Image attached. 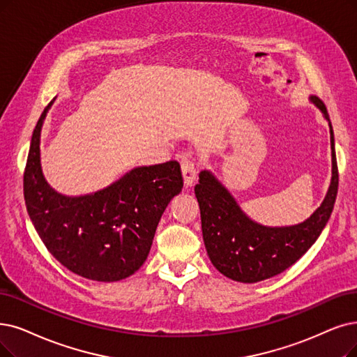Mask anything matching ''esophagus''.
<instances>
[{
    "label": "esophagus",
    "instance_id": "esophagus-1",
    "mask_svg": "<svg viewBox=\"0 0 357 357\" xmlns=\"http://www.w3.org/2000/svg\"><path fill=\"white\" fill-rule=\"evenodd\" d=\"M181 173L184 178V184H186V186H192V183L197 176V167L192 160H184L181 162Z\"/></svg>",
    "mask_w": 357,
    "mask_h": 357
}]
</instances>
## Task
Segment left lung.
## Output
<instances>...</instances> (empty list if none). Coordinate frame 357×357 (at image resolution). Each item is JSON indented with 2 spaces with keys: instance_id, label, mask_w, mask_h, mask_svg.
<instances>
[{
  "instance_id": "1",
  "label": "left lung",
  "mask_w": 357,
  "mask_h": 357,
  "mask_svg": "<svg viewBox=\"0 0 357 357\" xmlns=\"http://www.w3.org/2000/svg\"><path fill=\"white\" fill-rule=\"evenodd\" d=\"M326 120L328 111L318 96H312ZM331 129L333 178L322 205L305 222L271 228L249 220L231 195L209 171L199 174L195 195L201 208L202 234L212 265L221 274L240 282H258L286 271L315 243L331 217L338 190V167Z\"/></svg>"
}]
</instances>
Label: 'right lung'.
Segmentation results:
<instances>
[{
    "label": "right lung",
    "instance_id": "1",
    "mask_svg": "<svg viewBox=\"0 0 357 357\" xmlns=\"http://www.w3.org/2000/svg\"><path fill=\"white\" fill-rule=\"evenodd\" d=\"M50 105L36 123L24 167L27 213L48 252L71 273L96 281L123 280L146 261L162 212L181 192L180 164L135 168L93 195H59L39 162L40 129Z\"/></svg>",
    "mask_w": 357,
    "mask_h": 357
}]
</instances>
